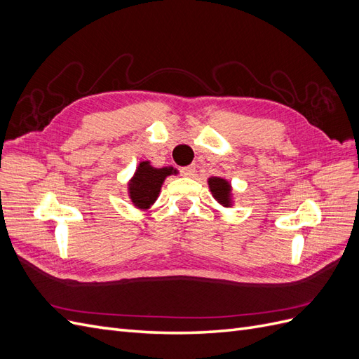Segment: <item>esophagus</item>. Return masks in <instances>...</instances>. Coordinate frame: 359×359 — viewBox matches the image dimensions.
<instances>
[{
  "mask_svg": "<svg viewBox=\"0 0 359 359\" xmlns=\"http://www.w3.org/2000/svg\"><path fill=\"white\" fill-rule=\"evenodd\" d=\"M194 170H196V166H194V165L184 166V168H181V169H180V172H181V175H182V177H193Z\"/></svg>",
  "mask_w": 359,
  "mask_h": 359,
  "instance_id": "1",
  "label": "esophagus"
}]
</instances>
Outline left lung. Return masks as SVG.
Listing matches in <instances>:
<instances>
[{
  "label": "left lung",
  "instance_id": "8db88e82",
  "mask_svg": "<svg viewBox=\"0 0 359 359\" xmlns=\"http://www.w3.org/2000/svg\"><path fill=\"white\" fill-rule=\"evenodd\" d=\"M208 186L211 189V193L214 199L222 203L223 206H231L232 201H231V184L227 182L223 178L219 177H211L208 180Z\"/></svg>",
  "mask_w": 359,
  "mask_h": 359
}]
</instances>
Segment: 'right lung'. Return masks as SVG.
Returning <instances> with one entry per match:
<instances>
[{
  "instance_id": "right-lung-1",
  "label": "right lung",
  "mask_w": 359,
  "mask_h": 359,
  "mask_svg": "<svg viewBox=\"0 0 359 359\" xmlns=\"http://www.w3.org/2000/svg\"><path fill=\"white\" fill-rule=\"evenodd\" d=\"M177 173V169L169 168H153L149 161L139 163L133 178L128 182V194L133 205L140 210H147L153 205L161 189V184L166 177Z\"/></svg>"
}]
</instances>
